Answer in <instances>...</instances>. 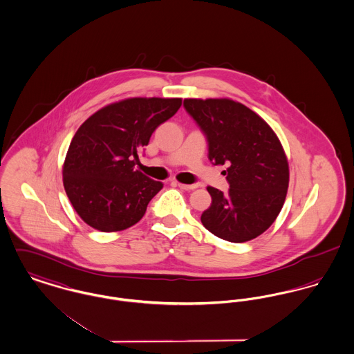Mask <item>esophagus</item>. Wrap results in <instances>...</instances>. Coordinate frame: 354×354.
<instances>
[{
  "mask_svg": "<svg viewBox=\"0 0 354 354\" xmlns=\"http://www.w3.org/2000/svg\"><path fill=\"white\" fill-rule=\"evenodd\" d=\"M176 186L182 190L190 191L198 187V185H183V183H176Z\"/></svg>",
  "mask_w": 354,
  "mask_h": 354,
  "instance_id": "esophagus-1",
  "label": "esophagus"
}]
</instances>
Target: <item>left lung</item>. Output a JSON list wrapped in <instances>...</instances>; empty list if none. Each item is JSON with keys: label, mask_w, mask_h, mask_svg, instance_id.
<instances>
[{"label": "left lung", "mask_w": 354, "mask_h": 354, "mask_svg": "<svg viewBox=\"0 0 354 354\" xmlns=\"http://www.w3.org/2000/svg\"><path fill=\"white\" fill-rule=\"evenodd\" d=\"M183 106L206 137L209 159L229 164V191L207 187L212 205L203 226L222 240L245 243L279 216L288 189V163L279 138L254 111L232 100H185Z\"/></svg>", "instance_id": "8db88e82"}]
</instances>
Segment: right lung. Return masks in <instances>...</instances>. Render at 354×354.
<instances>
[{"label":"right lung","instance_id":"right-lung-1","mask_svg":"<svg viewBox=\"0 0 354 354\" xmlns=\"http://www.w3.org/2000/svg\"><path fill=\"white\" fill-rule=\"evenodd\" d=\"M182 105L180 98H131L88 117L73 138L63 185L80 217L101 232L133 226L162 190L135 165L155 129Z\"/></svg>","mask_w":354,"mask_h":354}]
</instances>
